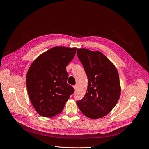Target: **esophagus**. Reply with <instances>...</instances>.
<instances>
[{
    "label": "esophagus",
    "mask_w": 149,
    "mask_h": 149,
    "mask_svg": "<svg viewBox=\"0 0 149 149\" xmlns=\"http://www.w3.org/2000/svg\"><path fill=\"white\" fill-rule=\"evenodd\" d=\"M74 88L75 89V90H77V85H75L74 86Z\"/></svg>",
    "instance_id": "1"
}]
</instances>
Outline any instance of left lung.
Returning a JSON list of instances; mask_svg holds the SVG:
<instances>
[{"label":"left lung","mask_w":149,"mask_h":149,"mask_svg":"<svg viewBox=\"0 0 149 149\" xmlns=\"http://www.w3.org/2000/svg\"><path fill=\"white\" fill-rule=\"evenodd\" d=\"M79 57L86 74L88 84L84 97L77 101L81 112L91 119L107 115L120 98L118 72L115 66L99 51L78 49Z\"/></svg>","instance_id":"left-lung-1"}]
</instances>
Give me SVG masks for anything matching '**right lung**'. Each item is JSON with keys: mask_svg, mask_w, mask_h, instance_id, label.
<instances>
[{"mask_svg": "<svg viewBox=\"0 0 149 149\" xmlns=\"http://www.w3.org/2000/svg\"><path fill=\"white\" fill-rule=\"evenodd\" d=\"M75 48L56 46L38 56L26 74V88L31 102L42 116L59 114L74 92L67 83L66 66L74 58Z\"/></svg>", "mask_w": 149, "mask_h": 149, "instance_id": "right-lung-1", "label": "right lung"}]
</instances>
